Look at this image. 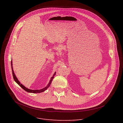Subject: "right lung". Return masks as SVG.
<instances>
[{
	"instance_id": "obj_1",
	"label": "right lung",
	"mask_w": 123,
	"mask_h": 123,
	"mask_svg": "<svg viewBox=\"0 0 123 123\" xmlns=\"http://www.w3.org/2000/svg\"><path fill=\"white\" fill-rule=\"evenodd\" d=\"M12 61H11V67H12V76H13V78L14 80L15 81V82L17 84H18V85L20 86L24 90H25V91H26V92H30V93H40V92H44L45 91H46V90L48 88V87L49 86H50V84H51V81H52V80H53V79H54V76H55V74H56V72H55V74L53 75V76H52V77L51 78V79H50V81H49V83L48 84V85L45 87H44V88H43V89H41V90H30V89H29L27 88V87H26L24 86H23L22 84H21V83H20V82L18 81V79H17V77H16L15 75V74H14V72H13V68H12Z\"/></svg>"
}]
</instances>
